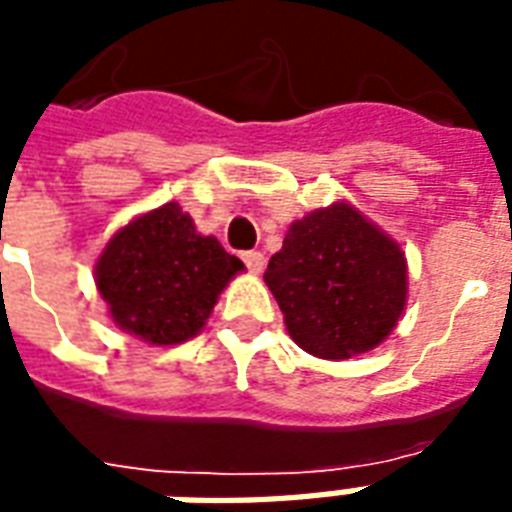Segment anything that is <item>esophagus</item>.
<instances>
[{
  "label": "esophagus",
  "instance_id": "obj_1",
  "mask_svg": "<svg viewBox=\"0 0 512 512\" xmlns=\"http://www.w3.org/2000/svg\"><path fill=\"white\" fill-rule=\"evenodd\" d=\"M244 263L252 274H260V271L266 268V257H263V252L252 249V252H244Z\"/></svg>",
  "mask_w": 512,
  "mask_h": 512
}]
</instances>
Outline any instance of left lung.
<instances>
[{"instance_id": "obj_1", "label": "left lung", "mask_w": 512, "mask_h": 512, "mask_svg": "<svg viewBox=\"0 0 512 512\" xmlns=\"http://www.w3.org/2000/svg\"><path fill=\"white\" fill-rule=\"evenodd\" d=\"M263 279L293 342L325 361L374 350L407 304L401 246L350 203L293 222Z\"/></svg>"}]
</instances>
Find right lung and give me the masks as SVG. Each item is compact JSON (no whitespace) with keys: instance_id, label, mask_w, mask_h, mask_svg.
<instances>
[{"instance_id":"1","label":"right lung","mask_w":512,"mask_h":512,"mask_svg":"<svg viewBox=\"0 0 512 512\" xmlns=\"http://www.w3.org/2000/svg\"><path fill=\"white\" fill-rule=\"evenodd\" d=\"M241 271L244 263L214 236H200L179 203H165L108 241L94 282L121 331L165 347L198 336Z\"/></svg>"}]
</instances>
